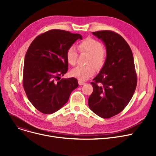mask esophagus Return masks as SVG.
<instances>
[{"label":"esophagus","mask_w":156,"mask_h":156,"mask_svg":"<svg viewBox=\"0 0 156 156\" xmlns=\"http://www.w3.org/2000/svg\"><path fill=\"white\" fill-rule=\"evenodd\" d=\"M78 83L80 85H83L85 84V82H83V81H80V80L78 81Z\"/></svg>","instance_id":"obj_1"}]
</instances>
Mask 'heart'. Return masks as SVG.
<instances>
[{"instance_id": "heart-1", "label": "heart", "mask_w": 156, "mask_h": 156, "mask_svg": "<svg viewBox=\"0 0 156 156\" xmlns=\"http://www.w3.org/2000/svg\"><path fill=\"white\" fill-rule=\"evenodd\" d=\"M78 48L81 53L89 54L86 66H78L74 68L71 73V75L80 80L85 81L92 76L95 72V69L100 70L104 66L108 57V51L99 41L93 38L87 37L78 44ZM78 53L76 48L71 46L66 52V59L68 63L75 66L78 61Z\"/></svg>"}]
</instances>
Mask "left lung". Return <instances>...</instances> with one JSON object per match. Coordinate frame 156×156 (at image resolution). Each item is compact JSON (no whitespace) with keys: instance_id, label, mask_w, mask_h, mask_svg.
<instances>
[{"instance_id":"8db88e82","label":"left lung","mask_w":156,"mask_h":156,"mask_svg":"<svg viewBox=\"0 0 156 156\" xmlns=\"http://www.w3.org/2000/svg\"><path fill=\"white\" fill-rule=\"evenodd\" d=\"M101 39L108 51L103 68L91 82L93 92L88 106L102 118L121 112L132 99L137 84L133 55L126 40L110 30L92 32Z\"/></svg>"}]
</instances>
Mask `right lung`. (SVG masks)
I'll return each instance as SVG.
<instances>
[{
    "instance_id": "obj_1",
    "label": "right lung",
    "mask_w": 156,
    "mask_h": 156,
    "mask_svg": "<svg viewBox=\"0 0 156 156\" xmlns=\"http://www.w3.org/2000/svg\"><path fill=\"white\" fill-rule=\"evenodd\" d=\"M81 35L51 30L37 36L24 58L23 85L32 105L43 114L60 109L78 87L75 78H62L68 69L66 52Z\"/></svg>"
}]
</instances>
